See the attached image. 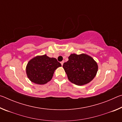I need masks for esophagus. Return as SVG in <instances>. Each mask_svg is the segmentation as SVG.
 <instances>
[{
	"label": "esophagus",
	"instance_id": "esophagus-1",
	"mask_svg": "<svg viewBox=\"0 0 122 122\" xmlns=\"http://www.w3.org/2000/svg\"><path fill=\"white\" fill-rule=\"evenodd\" d=\"M63 63H64V61H62V62H61V65H62V66H63Z\"/></svg>",
	"mask_w": 122,
	"mask_h": 122
}]
</instances>
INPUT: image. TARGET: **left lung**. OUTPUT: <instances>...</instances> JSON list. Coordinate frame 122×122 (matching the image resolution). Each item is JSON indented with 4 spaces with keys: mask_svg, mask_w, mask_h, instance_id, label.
I'll return each instance as SVG.
<instances>
[{
    "mask_svg": "<svg viewBox=\"0 0 122 122\" xmlns=\"http://www.w3.org/2000/svg\"><path fill=\"white\" fill-rule=\"evenodd\" d=\"M63 68L69 81L77 86L88 84L94 79L98 71V65L92 57L86 54H71Z\"/></svg>",
    "mask_w": 122,
    "mask_h": 122,
    "instance_id": "1",
    "label": "left lung"
}]
</instances>
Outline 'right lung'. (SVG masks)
Wrapping results in <instances>:
<instances>
[{"label":"right lung","mask_w":122,"mask_h":122,"mask_svg":"<svg viewBox=\"0 0 122 122\" xmlns=\"http://www.w3.org/2000/svg\"><path fill=\"white\" fill-rule=\"evenodd\" d=\"M61 66V63L55 58L49 57L46 54L38 55L28 61L26 72L32 82L45 84L51 81L55 70Z\"/></svg>","instance_id":"right-lung-1"}]
</instances>
